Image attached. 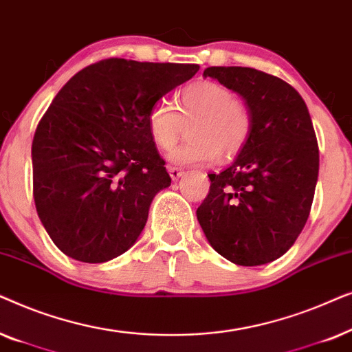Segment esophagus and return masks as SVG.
<instances>
[{
	"label": "esophagus",
	"mask_w": 352,
	"mask_h": 352,
	"mask_svg": "<svg viewBox=\"0 0 352 352\" xmlns=\"http://www.w3.org/2000/svg\"><path fill=\"white\" fill-rule=\"evenodd\" d=\"M168 173H170V177L173 181H177L179 177H182V175H184V171L179 170V168H175V166L168 168Z\"/></svg>",
	"instance_id": "34e87169"
}]
</instances>
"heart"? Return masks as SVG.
<instances>
[{
    "label": "heart",
    "instance_id": "heart-1",
    "mask_svg": "<svg viewBox=\"0 0 352 352\" xmlns=\"http://www.w3.org/2000/svg\"><path fill=\"white\" fill-rule=\"evenodd\" d=\"M177 105L179 115L165 100L152 105L147 113L148 134L160 151L175 147L181 133V118H195L189 129L192 141L170 153L175 165H208L218 160L219 151L230 157L247 144L252 120L226 86L214 81H199L181 91Z\"/></svg>",
    "mask_w": 352,
    "mask_h": 352
}]
</instances>
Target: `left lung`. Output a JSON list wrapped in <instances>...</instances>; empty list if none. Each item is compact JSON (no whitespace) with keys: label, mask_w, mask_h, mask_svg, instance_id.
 I'll return each instance as SVG.
<instances>
[{"label":"left lung","mask_w":352,"mask_h":352,"mask_svg":"<svg viewBox=\"0 0 352 352\" xmlns=\"http://www.w3.org/2000/svg\"><path fill=\"white\" fill-rule=\"evenodd\" d=\"M204 76L242 98L252 131L232 165L208 175L197 219L221 256L261 266L290 250L309 216L319 175L309 110L293 86L256 69L208 67Z\"/></svg>","instance_id":"1"}]
</instances>
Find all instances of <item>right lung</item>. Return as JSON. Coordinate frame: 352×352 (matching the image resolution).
Instances as JSON below:
<instances>
[{"mask_svg": "<svg viewBox=\"0 0 352 352\" xmlns=\"http://www.w3.org/2000/svg\"><path fill=\"white\" fill-rule=\"evenodd\" d=\"M197 64L105 59L67 81L33 136V197L56 247L105 263L136 243L158 192L171 184L147 113Z\"/></svg>", "mask_w": 352, "mask_h": 352, "instance_id": "obj_1", "label": "right lung"}]
</instances>
